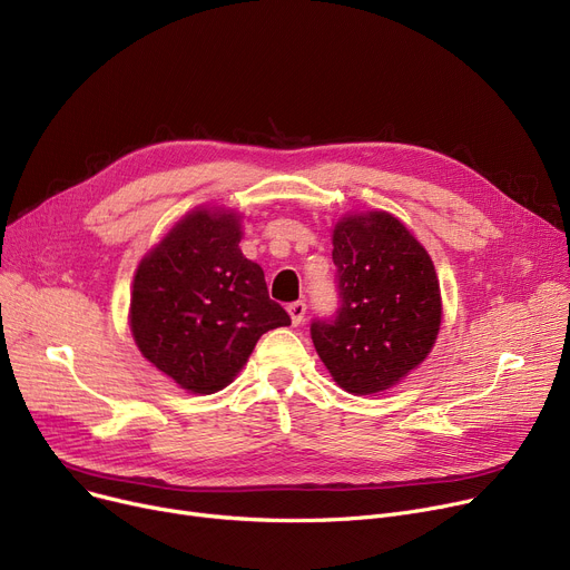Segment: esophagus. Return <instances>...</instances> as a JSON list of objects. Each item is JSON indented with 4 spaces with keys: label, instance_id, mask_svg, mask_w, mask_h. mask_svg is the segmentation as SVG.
Segmentation results:
<instances>
[{
    "label": "esophagus",
    "instance_id": "esophagus-1",
    "mask_svg": "<svg viewBox=\"0 0 570 570\" xmlns=\"http://www.w3.org/2000/svg\"><path fill=\"white\" fill-rule=\"evenodd\" d=\"M305 312H307V305H305V302H302V299L291 302V305H288L291 323H293V325H299V323H302V318H305Z\"/></svg>",
    "mask_w": 570,
    "mask_h": 570
}]
</instances>
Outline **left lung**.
I'll return each mask as SVG.
<instances>
[{
    "instance_id": "1",
    "label": "left lung",
    "mask_w": 570,
    "mask_h": 570,
    "mask_svg": "<svg viewBox=\"0 0 570 570\" xmlns=\"http://www.w3.org/2000/svg\"><path fill=\"white\" fill-rule=\"evenodd\" d=\"M338 309L312 323L318 357L338 387L375 394L420 366L442 321L429 252L390 213L348 215L334 226Z\"/></svg>"
}]
</instances>
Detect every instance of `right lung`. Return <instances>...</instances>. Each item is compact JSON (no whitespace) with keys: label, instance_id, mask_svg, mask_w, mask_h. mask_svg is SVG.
<instances>
[{"label":"right lung","instance_id":"1","mask_svg":"<svg viewBox=\"0 0 570 570\" xmlns=\"http://www.w3.org/2000/svg\"><path fill=\"white\" fill-rule=\"evenodd\" d=\"M240 217L185 215L137 268L130 330L141 355L176 385L213 394L234 381L261 334L291 325L261 265L245 258Z\"/></svg>","mask_w":570,"mask_h":570}]
</instances>
